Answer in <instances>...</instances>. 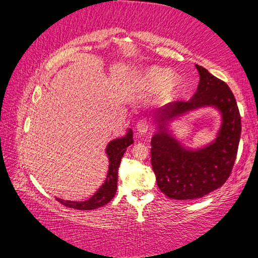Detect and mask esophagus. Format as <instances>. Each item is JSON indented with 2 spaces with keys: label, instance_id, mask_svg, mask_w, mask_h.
<instances>
[{
  "label": "esophagus",
  "instance_id": "esophagus-1",
  "mask_svg": "<svg viewBox=\"0 0 258 258\" xmlns=\"http://www.w3.org/2000/svg\"><path fill=\"white\" fill-rule=\"evenodd\" d=\"M137 130L139 134L145 135L147 134L148 130H149V124H148V121L146 119H140L137 124Z\"/></svg>",
  "mask_w": 258,
  "mask_h": 258
}]
</instances>
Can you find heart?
<instances>
[{"instance_id":"obj_1","label":"heart","mask_w":258,"mask_h":258,"mask_svg":"<svg viewBox=\"0 0 258 258\" xmlns=\"http://www.w3.org/2000/svg\"><path fill=\"white\" fill-rule=\"evenodd\" d=\"M142 85L149 90L158 89L159 98L167 99L175 92L180 84L176 75L169 73L167 69L160 67H149L141 76Z\"/></svg>"}]
</instances>
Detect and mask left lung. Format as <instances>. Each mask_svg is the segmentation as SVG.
<instances>
[{"label": "left lung", "mask_w": 258, "mask_h": 258, "mask_svg": "<svg viewBox=\"0 0 258 258\" xmlns=\"http://www.w3.org/2000/svg\"><path fill=\"white\" fill-rule=\"evenodd\" d=\"M196 68L200 81L194 97L166 104L155 112L157 131L151 138V165L157 185L171 199H198L223 185L232 171L241 134V118L232 91L207 69L199 64ZM205 106L215 107L221 113L217 138L198 150L185 148L168 130V123Z\"/></svg>", "instance_id": "8db88e82"}]
</instances>
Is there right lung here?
I'll return each instance as SVG.
<instances>
[{"label": "right lung", "instance_id": "1", "mask_svg": "<svg viewBox=\"0 0 258 258\" xmlns=\"http://www.w3.org/2000/svg\"><path fill=\"white\" fill-rule=\"evenodd\" d=\"M133 143V132L128 128L124 137L113 139L108 143L106 154L109 159V169L107 178L103 184L99 187L98 191L85 202H72L56 198V200L63 206L80 209V211H91L108 204L113 198L117 191V180H118V167L120 165L121 157L124 156L126 148Z\"/></svg>", "mask_w": 258, "mask_h": 258}]
</instances>
